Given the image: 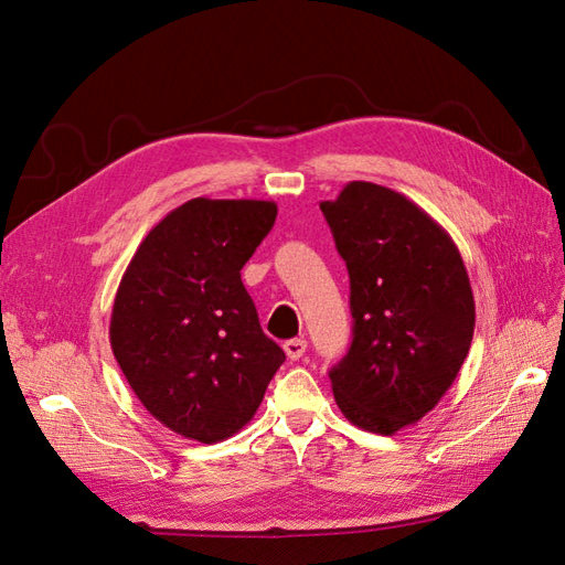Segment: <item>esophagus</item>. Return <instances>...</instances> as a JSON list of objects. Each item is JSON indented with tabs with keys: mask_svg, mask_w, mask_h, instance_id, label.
Returning <instances> with one entry per match:
<instances>
[{
	"mask_svg": "<svg viewBox=\"0 0 565 565\" xmlns=\"http://www.w3.org/2000/svg\"><path fill=\"white\" fill-rule=\"evenodd\" d=\"M306 339H301V337H297V339H289V341H285L282 344V349H285V355L289 358V361H299V358L306 353Z\"/></svg>",
	"mask_w": 565,
	"mask_h": 565,
	"instance_id": "obj_1",
	"label": "esophagus"
}]
</instances>
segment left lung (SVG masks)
<instances>
[{"mask_svg": "<svg viewBox=\"0 0 565 565\" xmlns=\"http://www.w3.org/2000/svg\"><path fill=\"white\" fill-rule=\"evenodd\" d=\"M351 280L353 341L330 370L334 401L358 429L417 424L457 380L476 303L448 231L403 193L351 181L322 200Z\"/></svg>", "mask_w": 565, "mask_h": 565, "instance_id": "8db88e82", "label": "left lung"}]
</instances>
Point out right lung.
I'll list each match as a JSON object with an SVG mask.
<instances>
[{"label":"right lung","mask_w":565,"mask_h":565,"mask_svg":"<svg viewBox=\"0 0 565 565\" xmlns=\"http://www.w3.org/2000/svg\"><path fill=\"white\" fill-rule=\"evenodd\" d=\"M276 216L270 200H188L150 228L119 280L115 361L148 413L183 438L241 431L285 361L241 278Z\"/></svg>","instance_id":"add662e5"}]
</instances>
